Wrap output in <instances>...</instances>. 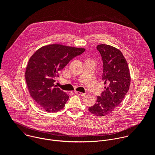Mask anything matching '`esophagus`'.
Masks as SVG:
<instances>
[{
    "label": "esophagus",
    "instance_id": "1",
    "mask_svg": "<svg viewBox=\"0 0 155 155\" xmlns=\"http://www.w3.org/2000/svg\"><path fill=\"white\" fill-rule=\"evenodd\" d=\"M75 93L77 94L80 95V96H84L86 95V94H85V93H83L80 92V91H75Z\"/></svg>",
    "mask_w": 155,
    "mask_h": 155
}]
</instances>
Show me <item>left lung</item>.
<instances>
[{
  "label": "left lung",
  "mask_w": 155,
  "mask_h": 155,
  "mask_svg": "<svg viewBox=\"0 0 155 155\" xmlns=\"http://www.w3.org/2000/svg\"><path fill=\"white\" fill-rule=\"evenodd\" d=\"M97 49L102 56V80L106 85L88 110L96 116L104 117L113 113L122 102L129 89L130 75L127 62L118 49L105 44L97 45Z\"/></svg>",
  "instance_id": "left-lung-1"
}]
</instances>
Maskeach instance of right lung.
<instances>
[{
	"label": "right lung",
	"instance_id": "right-lung-1",
	"mask_svg": "<svg viewBox=\"0 0 155 155\" xmlns=\"http://www.w3.org/2000/svg\"><path fill=\"white\" fill-rule=\"evenodd\" d=\"M84 51L83 48L51 44L41 47L30 58L26 81L31 96L40 108L53 113L64 107L69 96L54 82L59 71Z\"/></svg>",
	"mask_w": 155,
	"mask_h": 155
}]
</instances>
